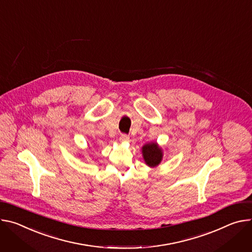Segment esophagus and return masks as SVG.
<instances>
[{
  "label": "esophagus",
  "mask_w": 252,
  "mask_h": 252,
  "mask_svg": "<svg viewBox=\"0 0 252 252\" xmlns=\"http://www.w3.org/2000/svg\"><path fill=\"white\" fill-rule=\"evenodd\" d=\"M120 140H121V141H128V140H129V136L126 135V134H122V135L120 136Z\"/></svg>",
  "instance_id": "1"
}]
</instances>
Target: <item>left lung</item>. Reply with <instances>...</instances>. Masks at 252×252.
I'll return each instance as SVG.
<instances>
[{
    "label": "left lung",
    "mask_w": 252,
    "mask_h": 252,
    "mask_svg": "<svg viewBox=\"0 0 252 252\" xmlns=\"http://www.w3.org/2000/svg\"><path fill=\"white\" fill-rule=\"evenodd\" d=\"M142 154L145 163L149 167H156L160 164L163 157L162 149L156 142L148 143L142 147Z\"/></svg>",
    "instance_id": "obj_1"
}]
</instances>
